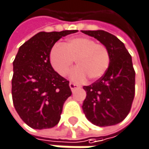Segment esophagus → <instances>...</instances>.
<instances>
[{
	"instance_id": "1",
	"label": "esophagus",
	"mask_w": 149,
	"mask_h": 149,
	"mask_svg": "<svg viewBox=\"0 0 149 149\" xmlns=\"http://www.w3.org/2000/svg\"><path fill=\"white\" fill-rule=\"evenodd\" d=\"M70 88H71V90H72V91H74L75 90L77 89V88H79L80 86L78 85V84H74V83H70Z\"/></svg>"
}]
</instances>
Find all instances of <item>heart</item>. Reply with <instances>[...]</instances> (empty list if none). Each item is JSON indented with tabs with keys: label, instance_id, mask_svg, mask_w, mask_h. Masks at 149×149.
<instances>
[{
	"label": "heart",
	"instance_id": "1",
	"mask_svg": "<svg viewBox=\"0 0 149 149\" xmlns=\"http://www.w3.org/2000/svg\"><path fill=\"white\" fill-rule=\"evenodd\" d=\"M74 60L77 66L71 73L75 82H83L86 77L97 80L105 73L109 64V53L106 46L88 37H76L64 44L56 43L49 52L52 69L61 77L69 73Z\"/></svg>",
	"mask_w": 149,
	"mask_h": 149
}]
</instances>
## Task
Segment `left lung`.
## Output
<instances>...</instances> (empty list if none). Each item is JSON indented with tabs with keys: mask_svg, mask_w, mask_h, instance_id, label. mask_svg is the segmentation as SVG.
<instances>
[{
	"mask_svg": "<svg viewBox=\"0 0 149 149\" xmlns=\"http://www.w3.org/2000/svg\"><path fill=\"white\" fill-rule=\"evenodd\" d=\"M106 46L109 65L98 80L84 86L86 97L83 110L87 119L100 127L112 126L123 121L130 111L134 97V72L131 55L115 35L103 30L82 31Z\"/></svg>",
	"mask_w": 149,
	"mask_h": 149,
	"instance_id": "left-lung-1",
	"label": "left lung"
}]
</instances>
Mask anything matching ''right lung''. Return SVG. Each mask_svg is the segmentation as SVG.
Listing matches in <instances>:
<instances>
[{
    "instance_id": "right-lung-1",
    "label": "right lung",
    "mask_w": 149,
    "mask_h": 149,
    "mask_svg": "<svg viewBox=\"0 0 149 149\" xmlns=\"http://www.w3.org/2000/svg\"><path fill=\"white\" fill-rule=\"evenodd\" d=\"M77 32H40L19 48L13 62V103L19 117L33 129L56 126L72 95L69 81L52 69L49 52L59 39Z\"/></svg>"
}]
</instances>
